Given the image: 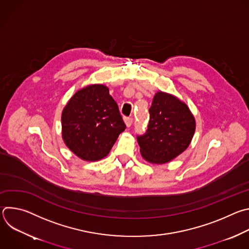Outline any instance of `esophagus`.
<instances>
[{
  "label": "esophagus",
  "instance_id": "1",
  "mask_svg": "<svg viewBox=\"0 0 249 249\" xmlns=\"http://www.w3.org/2000/svg\"><path fill=\"white\" fill-rule=\"evenodd\" d=\"M124 121H125V124L127 127H130L133 123V118L132 117H125L124 118Z\"/></svg>",
  "mask_w": 249,
  "mask_h": 249
}]
</instances>
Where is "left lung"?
Listing matches in <instances>:
<instances>
[{
	"mask_svg": "<svg viewBox=\"0 0 249 249\" xmlns=\"http://www.w3.org/2000/svg\"><path fill=\"white\" fill-rule=\"evenodd\" d=\"M149 112L146 133L137 136L141 155L149 162L166 163L190 145L195 118L184 102L162 91L155 94Z\"/></svg>",
	"mask_w": 249,
	"mask_h": 249,
	"instance_id": "8db88e82",
	"label": "left lung"
}]
</instances>
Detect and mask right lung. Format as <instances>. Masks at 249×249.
Masks as SVG:
<instances>
[{"label":"right lung","mask_w":249,"mask_h":249,"mask_svg":"<svg viewBox=\"0 0 249 249\" xmlns=\"http://www.w3.org/2000/svg\"><path fill=\"white\" fill-rule=\"evenodd\" d=\"M125 128L117 103L103 85L78 90L62 112V138L66 146L88 161L107 156Z\"/></svg>","instance_id":"obj_1"}]
</instances>
